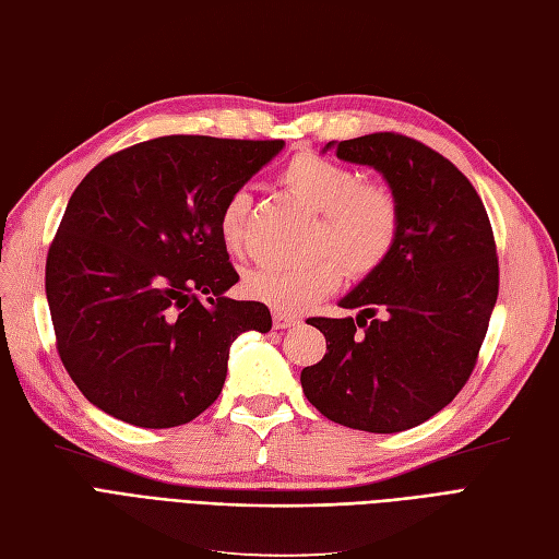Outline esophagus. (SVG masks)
I'll use <instances>...</instances> for the list:
<instances>
[{
    "label": "esophagus",
    "mask_w": 559,
    "mask_h": 559,
    "mask_svg": "<svg viewBox=\"0 0 559 559\" xmlns=\"http://www.w3.org/2000/svg\"><path fill=\"white\" fill-rule=\"evenodd\" d=\"M299 325V320L285 311H274V330H287Z\"/></svg>",
    "instance_id": "esophagus-1"
}]
</instances>
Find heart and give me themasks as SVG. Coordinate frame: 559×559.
<instances>
[{"mask_svg":"<svg viewBox=\"0 0 559 559\" xmlns=\"http://www.w3.org/2000/svg\"><path fill=\"white\" fill-rule=\"evenodd\" d=\"M281 183L320 213L306 264H266L246 278L248 293L278 311H304L334 293L346 272L371 276L392 255L402 231V206L385 183L365 181L362 171L313 151L297 153L281 169ZM250 194L231 192L218 213V234L229 253L246 243Z\"/></svg>","mask_w":559,"mask_h":559,"instance_id":"b5f03b06","label":"heart"}]
</instances>
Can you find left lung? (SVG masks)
Wrapping results in <instances>:
<instances>
[{
  "instance_id": "left-lung-1",
  "label": "left lung",
  "mask_w": 559,
  "mask_h": 559,
  "mask_svg": "<svg viewBox=\"0 0 559 559\" xmlns=\"http://www.w3.org/2000/svg\"><path fill=\"white\" fill-rule=\"evenodd\" d=\"M336 157L385 176L402 231L388 262L338 301L357 318L306 320L330 344L301 388L325 418L394 435L469 381L499 295L497 243L469 178L425 143L376 132L338 141Z\"/></svg>"
}]
</instances>
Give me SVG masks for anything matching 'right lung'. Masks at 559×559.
Returning <instances> with one entry per match:
<instances>
[{
    "instance_id": "obj_1",
    "label": "right lung",
    "mask_w": 559,
    "mask_h": 559,
    "mask_svg": "<svg viewBox=\"0 0 559 559\" xmlns=\"http://www.w3.org/2000/svg\"><path fill=\"white\" fill-rule=\"evenodd\" d=\"M281 139L171 134L104 157L71 194L46 258L56 346L71 381L109 416L165 429L223 390L231 341L272 330L239 281L218 213Z\"/></svg>"
}]
</instances>
